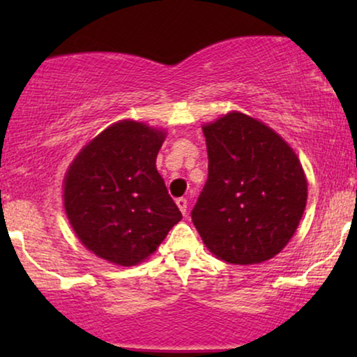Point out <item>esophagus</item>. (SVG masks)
Masks as SVG:
<instances>
[{
	"instance_id": "34e87169",
	"label": "esophagus",
	"mask_w": 357,
	"mask_h": 357,
	"mask_svg": "<svg viewBox=\"0 0 357 357\" xmlns=\"http://www.w3.org/2000/svg\"><path fill=\"white\" fill-rule=\"evenodd\" d=\"M177 206L180 211H182L183 216H187V208H188V202L185 198H178L177 199Z\"/></svg>"
}]
</instances>
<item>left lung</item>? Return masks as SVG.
<instances>
[{"mask_svg":"<svg viewBox=\"0 0 357 357\" xmlns=\"http://www.w3.org/2000/svg\"><path fill=\"white\" fill-rule=\"evenodd\" d=\"M208 180L192 221L208 250L232 265L278 255L307 203L304 169L276 131L241 112L203 126Z\"/></svg>","mask_w":357,"mask_h":357,"instance_id":"1","label":"left lung"}]
</instances>
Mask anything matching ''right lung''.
I'll return each mask as SVG.
<instances>
[{"label": "right lung", "instance_id": "1", "mask_svg": "<svg viewBox=\"0 0 357 357\" xmlns=\"http://www.w3.org/2000/svg\"><path fill=\"white\" fill-rule=\"evenodd\" d=\"M164 139L162 130L121 120L86 144L68 169L63 198L73 231L114 265L146 260L182 219L155 169Z\"/></svg>", "mask_w": 357, "mask_h": 357}]
</instances>
